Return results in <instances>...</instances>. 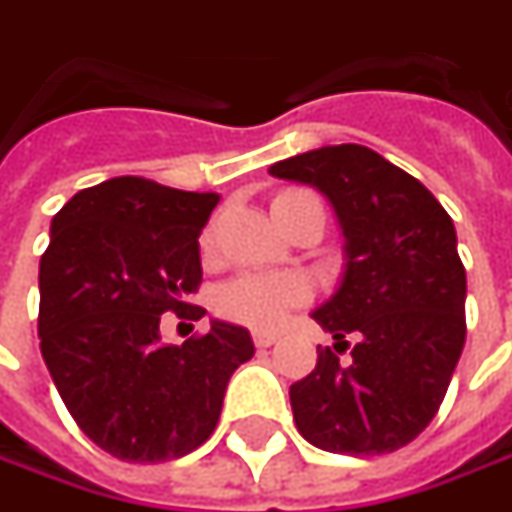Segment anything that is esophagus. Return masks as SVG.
Returning a JSON list of instances; mask_svg holds the SVG:
<instances>
[{
	"mask_svg": "<svg viewBox=\"0 0 512 512\" xmlns=\"http://www.w3.org/2000/svg\"><path fill=\"white\" fill-rule=\"evenodd\" d=\"M280 340V334L277 331H255V345L257 348H269Z\"/></svg>",
	"mask_w": 512,
	"mask_h": 512,
	"instance_id": "esophagus-1",
	"label": "esophagus"
}]
</instances>
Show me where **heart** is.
I'll return each instance as SVG.
<instances>
[{
  "label": "heart",
  "mask_w": 512,
  "mask_h": 512,
  "mask_svg": "<svg viewBox=\"0 0 512 512\" xmlns=\"http://www.w3.org/2000/svg\"><path fill=\"white\" fill-rule=\"evenodd\" d=\"M309 297V286L294 274L243 272L218 289V311L252 328H274Z\"/></svg>",
  "instance_id": "heart-1"
}]
</instances>
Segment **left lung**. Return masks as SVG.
<instances>
[{
  "instance_id": "left-lung-1",
  "label": "left lung",
  "mask_w": 512,
  "mask_h": 512,
  "mask_svg": "<svg viewBox=\"0 0 512 512\" xmlns=\"http://www.w3.org/2000/svg\"><path fill=\"white\" fill-rule=\"evenodd\" d=\"M269 175L323 192L343 232L340 283L311 311L334 348H317L314 371L289 388L297 431L331 453L399 450L436 416L465 348L453 221L414 175L360 144L294 155Z\"/></svg>"
}]
</instances>
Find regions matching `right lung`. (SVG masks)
<instances>
[{
	"label": "right lung",
	"instance_id": "add662e5",
	"mask_svg": "<svg viewBox=\"0 0 512 512\" xmlns=\"http://www.w3.org/2000/svg\"><path fill=\"white\" fill-rule=\"evenodd\" d=\"M218 201L121 175L76 192L50 223L42 357L81 431L118 459L167 462L203 445L229 377L255 354L252 334L223 320L181 345L161 340V314H184L201 283L198 235Z\"/></svg>",
	"mask_w": 512,
	"mask_h": 512
}]
</instances>
